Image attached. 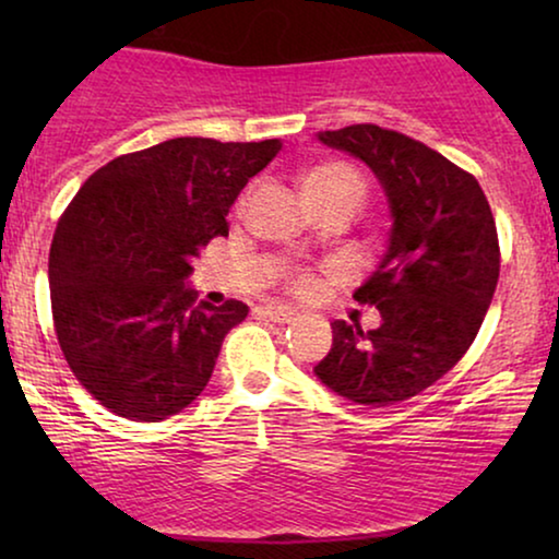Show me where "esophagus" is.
<instances>
[{
	"instance_id": "esophagus-1",
	"label": "esophagus",
	"mask_w": 559,
	"mask_h": 559,
	"mask_svg": "<svg viewBox=\"0 0 559 559\" xmlns=\"http://www.w3.org/2000/svg\"><path fill=\"white\" fill-rule=\"evenodd\" d=\"M264 316L274 320V323H293V320L300 316V312L289 308V305H282V302H266L264 305Z\"/></svg>"
}]
</instances>
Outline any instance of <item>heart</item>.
Wrapping results in <instances>:
<instances>
[{
  "label": "heart",
  "mask_w": 559,
  "mask_h": 559,
  "mask_svg": "<svg viewBox=\"0 0 559 559\" xmlns=\"http://www.w3.org/2000/svg\"><path fill=\"white\" fill-rule=\"evenodd\" d=\"M302 188L312 205L331 203V201H356L358 203L364 198L366 182L361 178V173H358L354 165L335 159V163L312 167V170L305 175ZM285 282L295 295H310V293H316V287H318L316 274L308 270H289L285 274Z\"/></svg>",
  "instance_id": "b5f03b06"
}]
</instances>
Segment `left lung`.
Returning <instances> with one entry per match:
<instances>
[{"instance_id":"obj_1","label":"left lung","mask_w":559,"mask_h":559,"mask_svg":"<svg viewBox=\"0 0 559 559\" xmlns=\"http://www.w3.org/2000/svg\"><path fill=\"white\" fill-rule=\"evenodd\" d=\"M318 140L371 167L394 224L377 272L354 293L379 308L381 325L335 320L316 373L350 402L386 407L445 377L471 348L499 282L496 221L471 173L407 134L350 124Z\"/></svg>"}]
</instances>
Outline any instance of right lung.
<instances>
[{"instance_id": "obj_1", "label": "right lung", "mask_w": 559, "mask_h": 559, "mask_svg": "<svg viewBox=\"0 0 559 559\" xmlns=\"http://www.w3.org/2000/svg\"><path fill=\"white\" fill-rule=\"evenodd\" d=\"M280 140L178 136L91 175L52 236V325L73 377L136 423L186 409L209 384L221 343L249 308L195 302L190 259L228 236V209Z\"/></svg>"}]
</instances>
